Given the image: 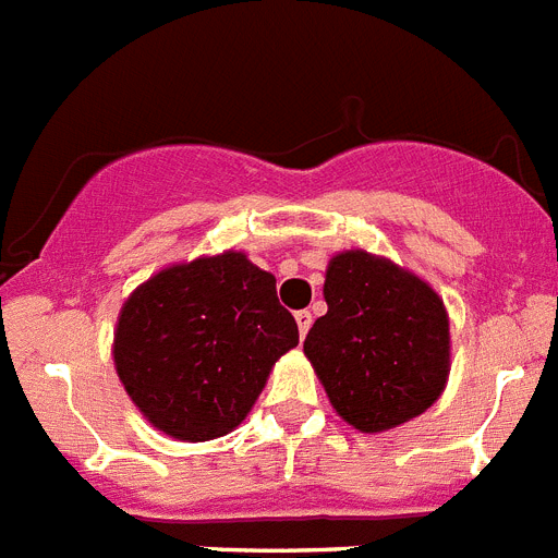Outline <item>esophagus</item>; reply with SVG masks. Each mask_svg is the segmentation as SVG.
<instances>
[{"label":"esophagus","instance_id":"esophagus-1","mask_svg":"<svg viewBox=\"0 0 558 558\" xmlns=\"http://www.w3.org/2000/svg\"><path fill=\"white\" fill-rule=\"evenodd\" d=\"M295 324H299V335H307L310 332V327H313V313H310V310H299V313H295Z\"/></svg>","mask_w":558,"mask_h":558}]
</instances>
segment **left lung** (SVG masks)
Here are the masks:
<instances>
[{
    "label": "left lung",
    "mask_w": 558,
    "mask_h": 558,
    "mask_svg": "<svg viewBox=\"0 0 558 558\" xmlns=\"http://www.w3.org/2000/svg\"><path fill=\"white\" fill-rule=\"evenodd\" d=\"M327 315L304 354L347 425L386 433L436 402L450 377V315L413 270L363 248L338 251L324 276Z\"/></svg>",
    "instance_id": "obj_1"
}]
</instances>
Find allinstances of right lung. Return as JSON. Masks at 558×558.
Wrapping results in <instances>:
<instances>
[{
    "mask_svg": "<svg viewBox=\"0 0 558 558\" xmlns=\"http://www.w3.org/2000/svg\"><path fill=\"white\" fill-rule=\"evenodd\" d=\"M299 343L276 276L243 251L156 270L125 299L113 329L117 377L142 416L175 441L234 430L276 360Z\"/></svg>",
    "mask_w": 558,
    "mask_h": 558,
    "instance_id": "add662e5",
    "label": "right lung"
}]
</instances>
